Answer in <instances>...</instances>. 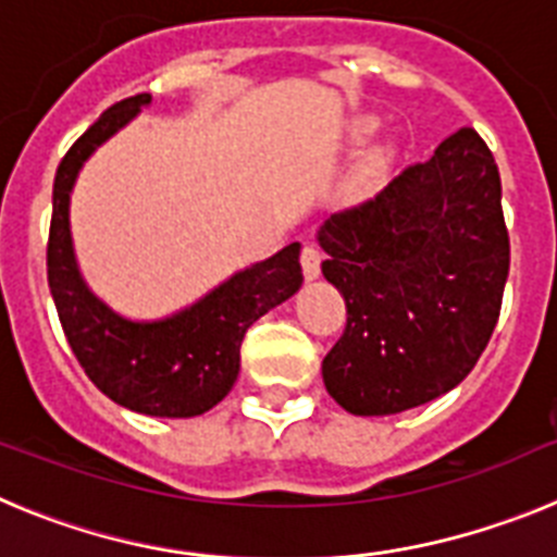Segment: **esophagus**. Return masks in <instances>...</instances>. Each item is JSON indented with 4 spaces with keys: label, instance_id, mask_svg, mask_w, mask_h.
I'll return each mask as SVG.
<instances>
[{
    "label": "esophagus",
    "instance_id": "obj_1",
    "mask_svg": "<svg viewBox=\"0 0 557 557\" xmlns=\"http://www.w3.org/2000/svg\"><path fill=\"white\" fill-rule=\"evenodd\" d=\"M321 262H323V253L314 248V245H307V248L301 250V268L309 282H314V278L321 275Z\"/></svg>",
    "mask_w": 557,
    "mask_h": 557
}]
</instances>
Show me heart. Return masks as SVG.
<instances>
[{
	"mask_svg": "<svg viewBox=\"0 0 557 557\" xmlns=\"http://www.w3.org/2000/svg\"><path fill=\"white\" fill-rule=\"evenodd\" d=\"M379 131V120L376 116H371V113H362V116H354L351 122H348L346 127V136H348V145L351 147H366L368 141L376 136ZM387 170V152L385 150H376L371 152L366 161H362V170H359V178H362V184H371V181H376L382 172Z\"/></svg>",
	"mask_w": 557,
	"mask_h": 557,
	"instance_id": "heart-1",
	"label": "heart"
}]
</instances>
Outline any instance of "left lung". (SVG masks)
Instances as JSON below:
<instances>
[{
  "label": "left lung",
  "instance_id": "left-lung-1",
  "mask_svg": "<svg viewBox=\"0 0 557 557\" xmlns=\"http://www.w3.org/2000/svg\"><path fill=\"white\" fill-rule=\"evenodd\" d=\"M318 245L348 309L323 359V385L343 410L393 416L469 376L499 321L510 270L499 170L471 127L371 200L332 214Z\"/></svg>",
  "mask_w": 557,
  "mask_h": 557
}]
</instances>
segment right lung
I'll return each instance as SVG.
<instances>
[{
	"label": "right lung",
	"mask_w": 557,
	"mask_h": 557,
	"mask_svg": "<svg viewBox=\"0 0 557 557\" xmlns=\"http://www.w3.org/2000/svg\"><path fill=\"white\" fill-rule=\"evenodd\" d=\"M136 95L108 108L63 156L52 186L47 275L63 334L86 376L111 401L141 416L191 418L220 405L239 373L245 332L304 284L301 245L231 273L164 318H127L88 287L72 239V191L97 147L150 108Z\"/></svg>",
	"instance_id": "obj_1"
}]
</instances>
